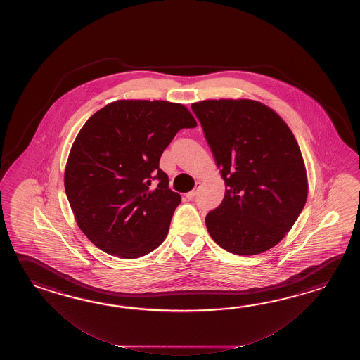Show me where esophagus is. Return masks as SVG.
<instances>
[{
  "label": "esophagus",
  "instance_id": "obj_1",
  "mask_svg": "<svg viewBox=\"0 0 360 360\" xmlns=\"http://www.w3.org/2000/svg\"><path fill=\"white\" fill-rule=\"evenodd\" d=\"M199 186H200V183L195 184V188L193 189V191H188L185 195H186V198H194L195 197V194H197V191H198Z\"/></svg>",
  "mask_w": 360,
  "mask_h": 360
}]
</instances>
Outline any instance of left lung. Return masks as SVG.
Returning <instances> with one entry per match:
<instances>
[{
	"mask_svg": "<svg viewBox=\"0 0 360 360\" xmlns=\"http://www.w3.org/2000/svg\"><path fill=\"white\" fill-rule=\"evenodd\" d=\"M225 181L208 212L211 238L228 252L252 256L278 245L307 199L305 162L283 118L251 99L193 103Z\"/></svg>",
	"mask_w": 360,
	"mask_h": 360,
	"instance_id": "1",
	"label": "left lung"
}]
</instances>
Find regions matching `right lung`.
<instances>
[{"instance_id": "1", "label": "right lung", "mask_w": 360, "mask_h": 360, "mask_svg": "<svg viewBox=\"0 0 360 360\" xmlns=\"http://www.w3.org/2000/svg\"><path fill=\"white\" fill-rule=\"evenodd\" d=\"M195 126L188 108L163 100H115L84 123L64 186L78 228L101 251L130 260L165 240L181 197L160 160L177 131Z\"/></svg>"}]
</instances>
